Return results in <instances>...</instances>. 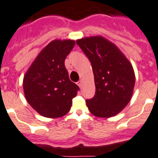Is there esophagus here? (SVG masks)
Segmentation results:
<instances>
[{
    "label": "esophagus",
    "instance_id": "34e87169",
    "mask_svg": "<svg viewBox=\"0 0 158 158\" xmlns=\"http://www.w3.org/2000/svg\"><path fill=\"white\" fill-rule=\"evenodd\" d=\"M77 84H78V86H79V87H82V81L79 80V82L77 83Z\"/></svg>",
    "mask_w": 158,
    "mask_h": 158
}]
</instances>
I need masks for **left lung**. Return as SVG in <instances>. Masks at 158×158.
Instances as JSON below:
<instances>
[{
    "label": "left lung",
    "instance_id": "left-lung-1",
    "mask_svg": "<svg viewBox=\"0 0 158 158\" xmlns=\"http://www.w3.org/2000/svg\"><path fill=\"white\" fill-rule=\"evenodd\" d=\"M76 44L90 60L94 73L95 94L86 100L89 110L98 118L118 114L132 97V65L116 45L102 36L83 38Z\"/></svg>",
    "mask_w": 158,
    "mask_h": 158
}]
</instances>
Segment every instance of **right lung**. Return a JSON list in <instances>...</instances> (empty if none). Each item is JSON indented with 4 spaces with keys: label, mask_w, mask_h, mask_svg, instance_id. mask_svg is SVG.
Listing matches in <instances>:
<instances>
[{
    "label": "right lung",
    "mask_w": 158,
    "mask_h": 158,
    "mask_svg": "<svg viewBox=\"0 0 158 158\" xmlns=\"http://www.w3.org/2000/svg\"><path fill=\"white\" fill-rule=\"evenodd\" d=\"M75 42L56 40L41 51L23 80L24 96L31 107L46 118H60L69 112L79 87L71 82L64 65Z\"/></svg>",
    "instance_id": "obj_1"
}]
</instances>
